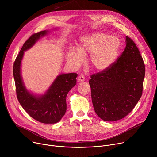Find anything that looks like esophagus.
Listing matches in <instances>:
<instances>
[{
    "instance_id": "34e87169",
    "label": "esophagus",
    "mask_w": 157,
    "mask_h": 157,
    "mask_svg": "<svg viewBox=\"0 0 157 157\" xmlns=\"http://www.w3.org/2000/svg\"><path fill=\"white\" fill-rule=\"evenodd\" d=\"M78 81L79 82H83V81H85V78H84V75H79V77L78 78Z\"/></svg>"
}]
</instances>
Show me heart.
I'll return each mask as SVG.
<instances>
[{"instance_id":"heart-1","label":"heart","mask_w":157,"mask_h":157,"mask_svg":"<svg viewBox=\"0 0 157 157\" xmlns=\"http://www.w3.org/2000/svg\"><path fill=\"white\" fill-rule=\"evenodd\" d=\"M121 47V41L117 36L104 33H96L82 38L78 50L71 48L67 54V61L75 68L82 64L83 57L91 54L90 64L98 71H102L116 60Z\"/></svg>"}]
</instances>
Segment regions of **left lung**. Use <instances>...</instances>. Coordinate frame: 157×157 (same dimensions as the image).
I'll list each match as a JSON object with an SVG mask.
<instances>
[{
  "label": "left lung",
  "instance_id": "8db88e82",
  "mask_svg": "<svg viewBox=\"0 0 157 157\" xmlns=\"http://www.w3.org/2000/svg\"><path fill=\"white\" fill-rule=\"evenodd\" d=\"M145 66L139 48L128 36L126 47L109 68L91 75L89 81L93 107L104 121L127 116L140 100Z\"/></svg>",
  "mask_w": 157,
  "mask_h": 157
}]
</instances>
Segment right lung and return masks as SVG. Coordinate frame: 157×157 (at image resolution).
I'll list each match as a JSON object with an SVG mask.
<instances>
[{"mask_svg": "<svg viewBox=\"0 0 157 157\" xmlns=\"http://www.w3.org/2000/svg\"><path fill=\"white\" fill-rule=\"evenodd\" d=\"M47 31L44 30L32 35L24 43L13 66L16 94L18 102L29 115L43 124L59 122L66 110V96L76 84V73L62 74L53 82L45 94L35 96L25 89L20 75V64L24 51L31 48L35 43Z\"/></svg>", "mask_w": 157, "mask_h": 157, "instance_id": "right-lung-1", "label": "right lung"}]
</instances>
